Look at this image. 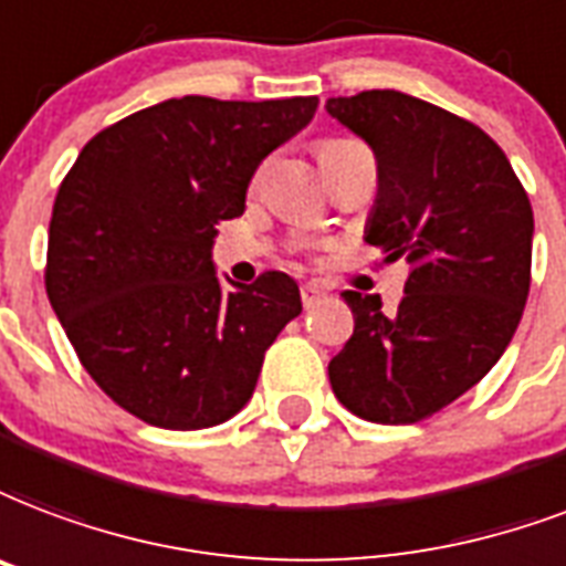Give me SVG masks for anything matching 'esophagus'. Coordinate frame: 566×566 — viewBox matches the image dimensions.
<instances>
[{"label": "esophagus", "mask_w": 566, "mask_h": 566, "mask_svg": "<svg viewBox=\"0 0 566 566\" xmlns=\"http://www.w3.org/2000/svg\"><path fill=\"white\" fill-rule=\"evenodd\" d=\"M300 296H302V305H305V308H312V305H317V302L323 300V287H317V284H302Z\"/></svg>", "instance_id": "1"}]
</instances>
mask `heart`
<instances>
[{
	"label": "heart",
	"mask_w": 566,
	"mask_h": 566,
	"mask_svg": "<svg viewBox=\"0 0 566 566\" xmlns=\"http://www.w3.org/2000/svg\"><path fill=\"white\" fill-rule=\"evenodd\" d=\"M338 145H347V139H329V142H323V145H321V150L338 148Z\"/></svg>",
	"instance_id": "obj_1"
}]
</instances>
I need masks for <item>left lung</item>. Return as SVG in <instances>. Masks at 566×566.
I'll use <instances>...</instances> for the list:
<instances>
[{"label":"left lung","mask_w":566,"mask_h":566,"mask_svg":"<svg viewBox=\"0 0 566 566\" xmlns=\"http://www.w3.org/2000/svg\"><path fill=\"white\" fill-rule=\"evenodd\" d=\"M326 112L377 154L370 245L409 270L398 314L344 291L353 335L329 361L335 398L365 421L418 424L502 359L532 287L534 213L504 150L454 112L400 92Z\"/></svg>","instance_id":"1"}]
</instances>
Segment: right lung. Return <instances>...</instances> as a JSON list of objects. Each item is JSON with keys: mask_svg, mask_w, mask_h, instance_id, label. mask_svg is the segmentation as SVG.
I'll return each instance as SVG.
<instances>
[{"mask_svg": "<svg viewBox=\"0 0 566 566\" xmlns=\"http://www.w3.org/2000/svg\"><path fill=\"white\" fill-rule=\"evenodd\" d=\"M314 109L317 97H171L101 129L64 175L46 296L82 368L145 424L201 430L234 416L302 312L279 270L226 291L210 245L245 210L261 159Z\"/></svg>", "mask_w": 566, "mask_h": 566, "instance_id": "right-lung-1", "label": "right lung"}]
</instances>
